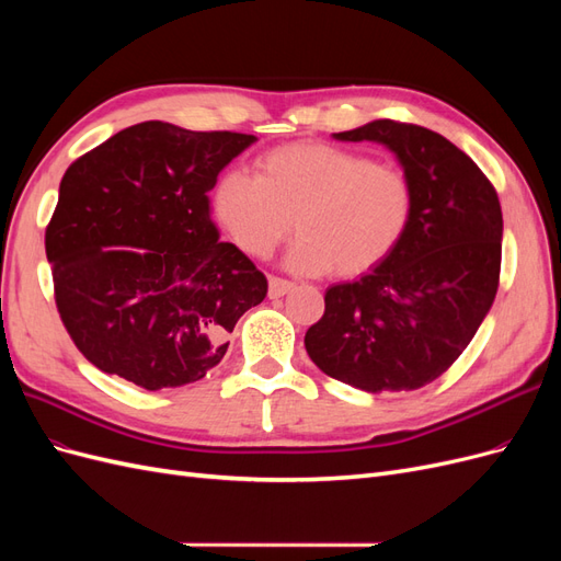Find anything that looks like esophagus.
<instances>
[{
    "label": "esophagus",
    "mask_w": 561,
    "mask_h": 561,
    "mask_svg": "<svg viewBox=\"0 0 561 561\" xmlns=\"http://www.w3.org/2000/svg\"><path fill=\"white\" fill-rule=\"evenodd\" d=\"M293 285H295V283L285 280V278H280V276H268V297H271V299L283 297L285 293L293 290Z\"/></svg>",
    "instance_id": "obj_1"
}]
</instances>
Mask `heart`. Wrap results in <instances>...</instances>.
I'll return each mask as SVG.
<instances>
[{
    "mask_svg": "<svg viewBox=\"0 0 561 561\" xmlns=\"http://www.w3.org/2000/svg\"><path fill=\"white\" fill-rule=\"evenodd\" d=\"M213 208L243 252L266 260L299 233L287 264L301 274L360 276L381 264L412 222L414 186L393 163L328 142L266 151L257 175L219 178Z\"/></svg>",
    "mask_w": 561,
    "mask_h": 561,
    "instance_id": "1",
    "label": "heart"
}]
</instances>
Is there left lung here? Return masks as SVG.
Here are the masks:
<instances>
[{"label": "left lung", "mask_w": 561, "mask_h": 561, "mask_svg": "<svg viewBox=\"0 0 561 561\" xmlns=\"http://www.w3.org/2000/svg\"><path fill=\"white\" fill-rule=\"evenodd\" d=\"M334 138L393 149L414 186V213L377 268L330 287L304 346L328 377L367 393L416 390L456 363L494 304L499 194L466 151L423 126L379 118Z\"/></svg>", "instance_id": "1"}]
</instances>
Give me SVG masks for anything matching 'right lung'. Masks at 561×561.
Returning <instances> with one entry per match:
<instances>
[{
	"label": "right lung",
	"instance_id": "1",
	"mask_svg": "<svg viewBox=\"0 0 561 561\" xmlns=\"http://www.w3.org/2000/svg\"><path fill=\"white\" fill-rule=\"evenodd\" d=\"M252 142L142 122L65 171L46 257L67 334L105 375L145 390L194 383L266 297L262 271L217 241L208 196Z\"/></svg>",
	"mask_w": 561,
	"mask_h": 561
}]
</instances>
